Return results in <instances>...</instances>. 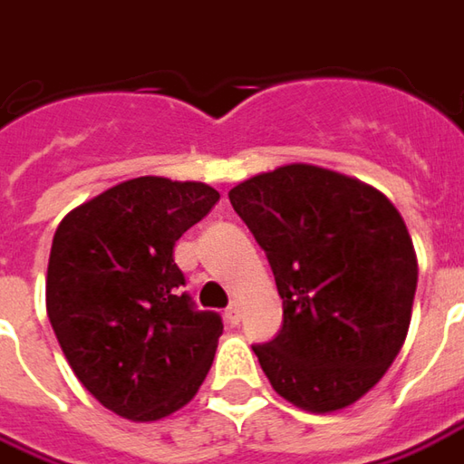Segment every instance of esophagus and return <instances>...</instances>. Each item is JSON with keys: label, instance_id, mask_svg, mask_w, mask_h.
Segmentation results:
<instances>
[{"label": "esophagus", "instance_id": "1", "mask_svg": "<svg viewBox=\"0 0 464 464\" xmlns=\"http://www.w3.org/2000/svg\"><path fill=\"white\" fill-rule=\"evenodd\" d=\"M225 318L229 325H237L239 318H242V311H239V303H229V308L225 311Z\"/></svg>", "mask_w": 464, "mask_h": 464}]
</instances>
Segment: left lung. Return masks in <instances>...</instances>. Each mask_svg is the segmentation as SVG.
I'll list each match as a JSON object with an SVG mask.
<instances>
[{"instance_id":"8db88e82","label":"left lung","mask_w":464,"mask_h":464,"mask_svg":"<svg viewBox=\"0 0 464 464\" xmlns=\"http://www.w3.org/2000/svg\"><path fill=\"white\" fill-rule=\"evenodd\" d=\"M273 267L283 328L252 351L273 389L334 411L372 389L407 338L417 257L382 191L308 164L280 166L229 191Z\"/></svg>"}]
</instances>
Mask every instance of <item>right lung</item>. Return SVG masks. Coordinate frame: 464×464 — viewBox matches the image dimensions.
<instances>
[{
  "instance_id": "add662e5",
  "label": "right lung",
  "mask_w": 464,
  "mask_h": 464,
  "mask_svg": "<svg viewBox=\"0 0 464 464\" xmlns=\"http://www.w3.org/2000/svg\"><path fill=\"white\" fill-rule=\"evenodd\" d=\"M219 194L139 177L60 222L47 265V315L80 384L126 420L181 409L209 372L222 315L199 311L174 263L177 239Z\"/></svg>"
}]
</instances>
